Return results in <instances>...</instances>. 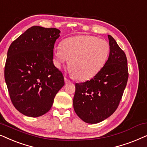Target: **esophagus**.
<instances>
[{"mask_svg":"<svg viewBox=\"0 0 147 147\" xmlns=\"http://www.w3.org/2000/svg\"><path fill=\"white\" fill-rule=\"evenodd\" d=\"M64 82H65V83H71V81H70L69 79H66V78L65 77L64 78Z\"/></svg>","mask_w":147,"mask_h":147,"instance_id":"34e87169","label":"esophagus"}]
</instances>
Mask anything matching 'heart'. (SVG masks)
Returning <instances> with one entry per match:
<instances>
[{
  "mask_svg": "<svg viewBox=\"0 0 147 147\" xmlns=\"http://www.w3.org/2000/svg\"><path fill=\"white\" fill-rule=\"evenodd\" d=\"M109 43L93 36H78L66 38L54 50L56 65L69 60L70 72L77 79H91L102 68L108 59Z\"/></svg>",
  "mask_w": 147,
  "mask_h": 147,
  "instance_id": "b5f03b06",
  "label": "heart"
}]
</instances>
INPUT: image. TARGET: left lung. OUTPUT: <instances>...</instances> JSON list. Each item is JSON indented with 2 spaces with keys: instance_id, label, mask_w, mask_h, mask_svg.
Returning a JSON list of instances; mask_svg holds the SVG:
<instances>
[{
  "instance_id": "obj_1",
  "label": "left lung",
  "mask_w": 147,
  "mask_h": 147,
  "mask_svg": "<svg viewBox=\"0 0 147 147\" xmlns=\"http://www.w3.org/2000/svg\"><path fill=\"white\" fill-rule=\"evenodd\" d=\"M108 39L110 51L104 66L91 80L75 84L74 109L89 124L100 122L116 110L128 81L126 54L109 35Z\"/></svg>"
}]
</instances>
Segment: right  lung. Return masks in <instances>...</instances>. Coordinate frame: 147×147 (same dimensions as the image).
<instances>
[{
	"label": "right lung",
	"instance_id": "1",
	"mask_svg": "<svg viewBox=\"0 0 147 147\" xmlns=\"http://www.w3.org/2000/svg\"><path fill=\"white\" fill-rule=\"evenodd\" d=\"M56 28L33 26L11 43L5 66L10 98L19 112L39 117L51 109L64 85L62 72L53 63Z\"/></svg>",
	"mask_w": 147,
	"mask_h": 147
}]
</instances>
